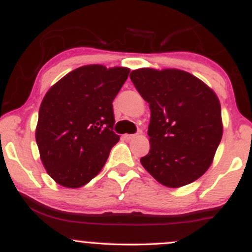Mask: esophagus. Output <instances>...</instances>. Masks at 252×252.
I'll list each match as a JSON object with an SVG mask.
<instances>
[{"mask_svg": "<svg viewBox=\"0 0 252 252\" xmlns=\"http://www.w3.org/2000/svg\"><path fill=\"white\" fill-rule=\"evenodd\" d=\"M135 136L136 135H132V134H126L123 137L126 138V140H132V138H135Z\"/></svg>", "mask_w": 252, "mask_h": 252, "instance_id": "34e87169", "label": "esophagus"}]
</instances>
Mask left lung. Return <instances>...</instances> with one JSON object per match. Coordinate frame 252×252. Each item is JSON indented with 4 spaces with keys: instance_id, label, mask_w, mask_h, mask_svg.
I'll return each mask as SVG.
<instances>
[{
    "instance_id": "obj_1",
    "label": "left lung",
    "mask_w": 252,
    "mask_h": 252,
    "mask_svg": "<svg viewBox=\"0 0 252 252\" xmlns=\"http://www.w3.org/2000/svg\"><path fill=\"white\" fill-rule=\"evenodd\" d=\"M130 79L150 109V150L142 166L170 189L195 181L210 168L222 136L215 91L176 68H138Z\"/></svg>"
}]
</instances>
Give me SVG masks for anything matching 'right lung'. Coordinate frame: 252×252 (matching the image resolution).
Here are the masks:
<instances>
[{
    "label": "right lung",
    "mask_w": 252,
    "mask_h": 252,
    "mask_svg": "<svg viewBox=\"0 0 252 252\" xmlns=\"http://www.w3.org/2000/svg\"><path fill=\"white\" fill-rule=\"evenodd\" d=\"M126 67H78L54 84L39 110L35 140L48 175L78 189L96 176L120 140L112 131V102L128 78Z\"/></svg>",
    "instance_id": "1"
}]
</instances>
